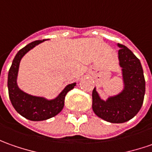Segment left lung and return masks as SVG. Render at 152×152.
Segmentation results:
<instances>
[{
    "instance_id": "obj_1",
    "label": "left lung",
    "mask_w": 152,
    "mask_h": 152,
    "mask_svg": "<svg viewBox=\"0 0 152 152\" xmlns=\"http://www.w3.org/2000/svg\"><path fill=\"white\" fill-rule=\"evenodd\" d=\"M118 59L123 68L124 90L107 101L92 91V109L99 118L110 123H124L134 118L142 106L145 92L143 69L138 58L126 46L118 44Z\"/></svg>"
}]
</instances>
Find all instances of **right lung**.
<instances>
[{
    "mask_svg": "<svg viewBox=\"0 0 152 152\" xmlns=\"http://www.w3.org/2000/svg\"><path fill=\"white\" fill-rule=\"evenodd\" d=\"M43 41L44 40H37L32 42L19 50L15 56L8 72V93L12 104L17 112L23 116L24 118L32 121H42L57 115L64 107L65 97L67 92L76 86V83L66 86L58 97L50 101L43 97L28 95L19 89L17 85V76L20 60L28 51Z\"/></svg>",
    "mask_w": 152,
    "mask_h": 152,
    "instance_id": "1",
    "label": "right lung"
}]
</instances>
